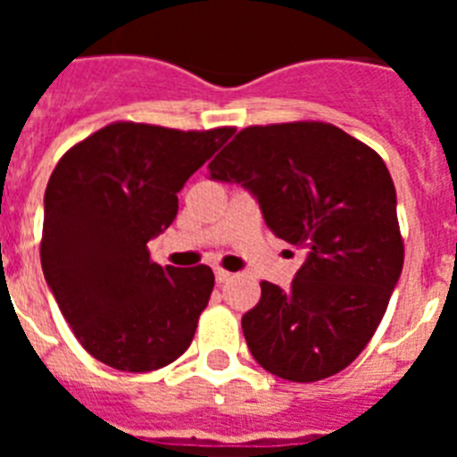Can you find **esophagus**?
Segmentation results:
<instances>
[{
	"instance_id": "34e87169",
	"label": "esophagus",
	"mask_w": 457,
	"mask_h": 457,
	"mask_svg": "<svg viewBox=\"0 0 457 457\" xmlns=\"http://www.w3.org/2000/svg\"><path fill=\"white\" fill-rule=\"evenodd\" d=\"M215 278H217V284H224V281H228V278H231V272L224 268H215Z\"/></svg>"
}]
</instances>
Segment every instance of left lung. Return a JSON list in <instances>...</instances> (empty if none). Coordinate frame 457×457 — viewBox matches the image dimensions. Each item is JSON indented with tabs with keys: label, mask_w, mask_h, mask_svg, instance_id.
Instances as JSON below:
<instances>
[{
	"label": "left lung",
	"mask_w": 457,
	"mask_h": 457,
	"mask_svg": "<svg viewBox=\"0 0 457 457\" xmlns=\"http://www.w3.org/2000/svg\"><path fill=\"white\" fill-rule=\"evenodd\" d=\"M242 183L277 237L304 249L288 290L261 281L242 316L258 364L290 382L350 366L385 316L405 261L385 160L322 120L249 125L208 164Z\"/></svg>",
	"instance_id": "obj_1"
}]
</instances>
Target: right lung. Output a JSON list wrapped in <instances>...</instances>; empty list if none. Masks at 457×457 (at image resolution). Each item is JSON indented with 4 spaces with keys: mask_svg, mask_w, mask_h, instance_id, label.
I'll use <instances>...</instances> for the list:
<instances>
[{
    "mask_svg": "<svg viewBox=\"0 0 457 457\" xmlns=\"http://www.w3.org/2000/svg\"><path fill=\"white\" fill-rule=\"evenodd\" d=\"M233 132L116 120L56 162L40 265L75 338L103 364L146 373L189 348L215 274L157 265L148 240L176 220L183 185Z\"/></svg>",
    "mask_w": 457,
    "mask_h": 457,
    "instance_id": "add662e5",
    "label": "right lung"
}]
</instances>
